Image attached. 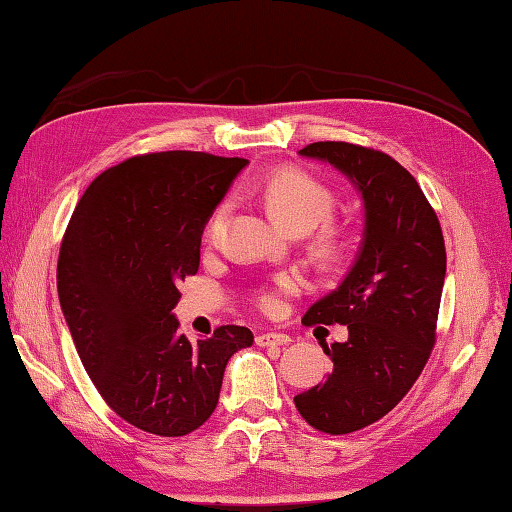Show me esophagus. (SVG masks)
Listing matches in <instances>:
<instances>
[{"mask_svg":"<svg viewBox=\"0 0 512 512\" xmlns=\"http://www.w3.org/2000/svg\"><path fill=\"white\" fill-rule=\"evenodd\" d=\"M292 339H289L287 334H281V332H263L256 336V345L260 347H276V345H285Z\"/></svg>","mask_w":512,"mask_h":512,"instance_id":"1","label":"esophagus"}]
</instances>
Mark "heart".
<instances>
[{
    "instance_id": "1",
    "label": "heart",
    "mask_w": 512,
    "mask_h": 512,
    "mask_svg": "<svg viewBox=\"0 0 512 512\" xmlns=\"http://www.w3.org/2000/svg\"><path fill=\"white\" fill-rule=\"evenodd\" d=\"M260 196H263L265 205L278 223H281L289 231H310L324 223L318 234L314 236V254L321 260H336L343 249V236L341 231L334 225L325 223L327 218L332 216L336 207V198L332 189L323 185L321 180L310 176V173L298 171V169H283L276 171L272 176L263 180L260 185ZM227 202H220V205L211 211L205 225V236L216 238L220 227H223V220L227 214ZM296 278L294 276H281L276 281V289H294ZM276 289H265L260 294V305L265 310H274L278 305V292Z\"/></svg>"
}]
</instances>
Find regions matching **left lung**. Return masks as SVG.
<instances>
[{
  "label": "left lung",
  "mask_w": 512,
  "mask_h": 512,
  "mask_svg": "<svg viewBox=\"0 0 512 512\" xmlns=\"http://www.w3.org/2000/svg\"><path fill=\"white\" fill-rule=\"evenodd\" d=\"M298 153L339 169L365 209L350 272L303 316L305 325H347V341L321 343L332 372L294 397L312 428L347 435L385 417L428 363L446 281V245L417 180L388 153L350 142H314Z\"/></svg>",
  "instance_id": "obj_1"
}]
</instances>
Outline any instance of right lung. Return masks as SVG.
Segmentation results:
<instances>
[{
    "label": "right lung",
    "instance_id": "1",
    "mask_svg": "<svg viewBox=\"0 0 512 512\" xmlns=\"http://www.w3.org/2000/svg\"><path fill=\"white\" fill-rule=\"evenodd\" d=\"M245 158L202 151L136 156L100 173L62 238L57 294L84 370L109 408L160 437L194 432L216 410L227 361L254 343L223 325L178 334V281L200 265V240Z\"/></svg>",
    "mask_w": 512,
    "mask_h": 512
}]
</instances>
